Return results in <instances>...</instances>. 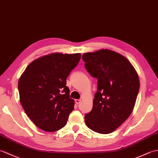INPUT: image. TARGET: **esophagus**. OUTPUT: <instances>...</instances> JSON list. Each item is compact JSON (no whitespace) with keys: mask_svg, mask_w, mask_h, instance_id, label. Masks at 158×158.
I'll list each match as a JSON object with an SVG mask.
<instances>
[{"mask_svg":"<svg viewBox=\"0 0 158 158\" xmlns=\"http://www.w3.org/2000/svg\"><path fill=\"white\" fill-rule=\"evenodd\" d=\"M75 103L77 104V105H79V104L81 103V100H79V99H76V100H75Z\"/></svg>","mask_w":158,"mask_h":158,"instance_id":"esophagus-1","label":"esophagus"}]
</instances>
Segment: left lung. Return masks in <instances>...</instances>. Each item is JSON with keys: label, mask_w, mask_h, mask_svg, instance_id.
I'll list each match as a JSON object with an SVG mask.
<instances>
[{"label": "left lung", "mask_w": 158, "mask_h": 158, "mask_svg": "<svg viewBox=\"0 0 158 158\" xmlns=\"http://www.w3.org/2000/svg\"><path fill=\"white\" fill-rule=\"evenodd\" d=\"M89 75L98 79L91 111L85 115L89 129L100 134L115 131L128 118L139 91V79L129 60L109 49L83 53Z\"/></svg>", "instance_id": "1"}]
</instances>
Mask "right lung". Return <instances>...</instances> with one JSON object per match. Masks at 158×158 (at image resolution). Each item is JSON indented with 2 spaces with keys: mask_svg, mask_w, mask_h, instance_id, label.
<instances>
[{
  "mask_svg": "<svg viewBox=\"0 0 158 158\" xmlns=\"http://www.w3.org/2000/svg\"><path fill=\"white\" fill-rule=\"evenodd\" d=\"M81 58L80 53H54L34 60L19 78V99L26 115L46 132L64 127L75 102L66 79Z\"/></svg>",
  "mask_w": 158,
  "mask_h": 158,
  "instance_id": "1",
  "label": "right lung"
}]
</instances>
